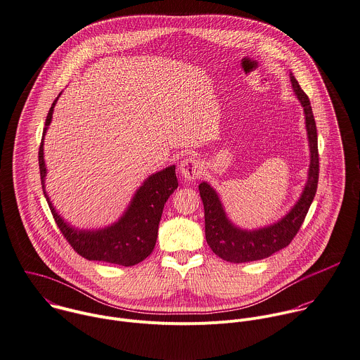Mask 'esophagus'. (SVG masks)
<instances>
[{
	"label": "esophagus",
	"mask_w": 360,
	"mask_h": 360,
	"mask_svg": "<svg viewBox=\"0 0 360 360\" xmlns=\"http://www.w3.org/2000/svg\"><path fill=\"white\" fill-rule=\"evenodd\" d=\"M179 169H181V175L188 179V181H193V179H198L202 174V164L199 162V160L193 158V157H189V158H185L181 165H179Z\"/></svg>",
	"instance_id": "34e87169"
}]
</instances>
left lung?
I'll return each instance as SVG.
<instances>
[{"label":"left lung","instance_id":"left-lung-1","mask_svg":"<svg viewBox=\"0 0 360 360\" xmlns=\"http://www.w3.org/2000/svg\"><path fill=\"white\" fill-rule=\"evenodd\" d=\"M291 84L294 91L301 101L305 112V124L308 131L309 148H311V164L308 172V181L305 189L291 209V212L273 226L248 231L234 227L224 214L221 203L216 192L202 182L199 185V193L205 209V234L206 242L212 252L220 259L230 263H248L266 259L273 253L287 248L300 227L302 226L309 206L314 200L318 188L319 178V154H318V136L316 124L312 114L311 103L308 96L304 93L297 79L291 75Z\"/></svg>","mask_w":360,"mask_h":360}]
</instances>
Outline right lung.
Masks as SVG:
<instances>
[{"label":"right lung","instance_id":"add662e5","mask_svg":"<svg viewBox=\"0 0 360 360\" xmlns=\"http://www.w3.org/2000/svg\"><path fill=\"white\" fill-rule=\"evenodd\" d=\"M56 101L58 98L52 103V107L46 115L38 160L44 195L60 233L72 246V249L87 260L105 262L124 267L141 263L153 253L155 248L158 224L164 205L171 193L178 188L175 167H168L164 171L151 175L137 191L130 207L123 214V217L112 226L96 231L76 230L70 227L53 209L44 186L46 175L44 161V136L48 126L51 124Z\"/></svg>","mask_w":360,"mask_h":360}]
</instances>
